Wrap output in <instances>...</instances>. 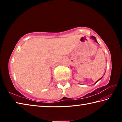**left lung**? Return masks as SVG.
<instances>
[{
	"label": "left lung",
	"mask_w": 122,
	"mask_h": 122,
	"mask_svg": "<svg viewBox=\"0 0 122 122\" xmlns=\"http://www.w3.org/2000/svg\"><path fill=\"white\" fill-rule=\"evenodd\" d=\"M90 38L91 39H93V40H95V42H97V43H98V42H97V41L96 40V38H95V36H90ZM103 77H101V78H100V79H99L98 80H97V81L96 82H95V83L94 84H96V83H97V82L98 81H100V80L101 79V78H102Z\"/></svg>",
	"instance_id": "obj_1"
}]
</instances>
